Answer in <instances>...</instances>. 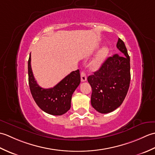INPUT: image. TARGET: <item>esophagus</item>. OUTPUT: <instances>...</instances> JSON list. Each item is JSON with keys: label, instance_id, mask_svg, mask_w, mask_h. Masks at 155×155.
Segmentation results:
<instances>
[{"label": "esophagus", "instance_id": "obj_1", "mask_svg": "<svg viewBox=\"0 0 155 155\" xmlns=\"http://www.w3.org/2000/svg\"><path fill=\"white\" fill-rule=\"evenodd\" d=\"M81 81L82 82H84L87 81V75L86 73H85L84 71H82L81 73Z\"/></svg>", "mask_w": 155, "mask_h": 155}]
</instances>
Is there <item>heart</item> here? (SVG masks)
<instances>
[{
	"label": "heart",
	"mask_w": 155,
	"mask_h": 155,
	"mask_svg": "<svg viewBox=\"0 0 155 155\" xmlns=\"http://www.w3.org/2000/svg\"><path fill=\"white\" fill-rule=\"evenodd\" d=\"M109 52V49L107 47H103L101 50L98 52L97 57H95L94 61L92 62V67L94 68H98L100 66L103 64L104 61L106 59L107 57Z\"/></svg>",
	"instance_id": "1"
}]
</instances>
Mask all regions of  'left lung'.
I'll use <instances>...</instances> for the list:
<instances>
[{"instance_id": "left-lung-1", "label": "left lung", "mask_w": 155, "mask_h": 155, "mask_svg": "<svg viewBox=\"0 0 155 155\" xmlns=\"http://www.w3.org/2000/svg\"><path fill=\"white\" fill-rule=\"evenodd\" d=\"M117 47L124 55L115 54L107 58L99 69L87 78L92 88V106L103 114L120 106L130 85V57L120 38Z\"/></svg>"}]
</instances>
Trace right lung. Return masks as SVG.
<instances>
[{
	"label": "right lung",
	"mask_w": 155,
	"mask_h": 155,
	"mask_svg": "<svg viewBox=\"0 0 155 155\" xmlns=\"http://www.w3.org/2000/svg\"><path fill=\"white\" fill-rule=\"evenodd\" d=\"M31 54L28 61V84L35 103L45 113L62 115L71 108L72 95L81 83L79 70L72 71L50 88H41L35 81L31 64Z\"/></svg>",
	"instance_id": "right-lung-1"
}]
</instances>
